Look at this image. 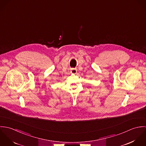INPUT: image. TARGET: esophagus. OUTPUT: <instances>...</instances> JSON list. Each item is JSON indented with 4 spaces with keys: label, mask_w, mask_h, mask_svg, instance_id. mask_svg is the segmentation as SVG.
<instances>
[{
    "label": "esophagus",
    "mask_w": 146,
    "mask_h": 146,
    "mask_svg": "<svg viewBox=\"0 0 146 146\" xmlns=\"http://www.w3.org/2000/svg\"><path fill=\"white\" fill-rule=\"evenodd\" d=\"M77 72V70L76 68H71V73L73 74H75Z\"/></svg>",
    "instance_id": "obj_1"
}]
</instances>
